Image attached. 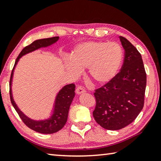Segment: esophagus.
<instances>
[{"label": "esophagus", "mask_w": 161, "mask_h": 161, "mask_svg": "<svg viewBox=\"0 0 161 161\" xmlns=\"http://www.w3.org/2000/svg\"><path fill=\"white\" fill-rule=\"evenodd\" d=\"M85 92H86L85 89H84L83 87H81V86H78L77 89H76V93H77V94H81L82 93H84Z\"/></svg>", "instance_id": "obj_1"}]
</instances>
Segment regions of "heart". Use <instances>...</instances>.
Returning a JSON list of instances; mask_svg holds the SVG:
<instances>
[{
    "mask_svg": "<svg viewBox=\"0 0 161 161\" xmlns=\"http://www.w3.org/2000/svg\"><path fill=\"white\" fill-rule=\"evenodd\" d=\"M124 59V52L116 42L87 41L75 47L67 67L72 74L88 69V77L92 82L103 84L115 77Z\"/></svg>",
    "mask_w": 161,
    "mask_h": 161,
    "instance_id": "obj_1",
    "label": "heart"
}]
</instances>
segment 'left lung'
Returning a JSON list of instances; mask_svg holds the SVG:
<instances>
[{
  "mask_svg": "<svg viewBox=\"0 0 161 161\" xmlns=\"http://www.w3.org/2000/svg\"><path fill=\"white\" fill-rule=\"evenodd\" d=\"M119 38L125 50L121 69L94 93L93 116L108 130H119L132 123L144 105L146 73L141 54L126 38Z\"/></svg>",
  "mask_w": 161,
  "mask_h": 161,
  "instance_id": "1",
  "label": "left lung"
}]
</instances>
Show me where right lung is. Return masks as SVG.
I'll return each instance as SVG.
<instances>
[{"instance_id": "obj_1", "label": "right lung", "mask_w": 161, "mask_h": 161, "mask_svg": "<svg viewBox=\"0 0 161 161\" xmlns=\"http://www.w3.org/2000/svg\"><path fill=\"white\" fill-rule=\"evenodd\" d=\"M58 39L59 37H53L50 38H45V39L37 40L31 43V45L24 47L23 50L20 52V53L19 54L17 59H16L10 79V102H11L13 107H14L15 111H17L22 121L27 126L31 129L35 130V131L40 133H44V134H50V133L58 132L59 130L62 129L64 127L65 124H66L69 107L75 95V84L73 83L67 84V85L64 86L59 92L55 99L53 116H51V118L45 120V121H34V120L29 119L23 112H21L20 109L18 108L17 105L15 104L14 101H13L10 86H11L13 71H14L15 67L17 64L19 59L22 56H23L24 54L27 53H31V52L35 50H37V49L40 47H47L49 45H51L52 44L58 41Z\"/></svg>"}]
</instances>
